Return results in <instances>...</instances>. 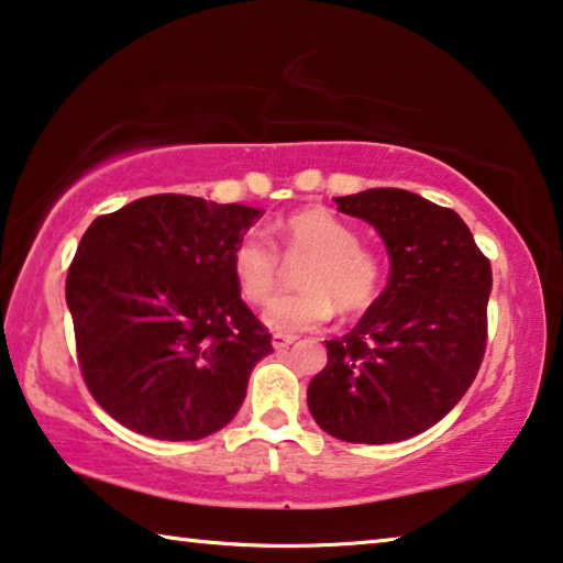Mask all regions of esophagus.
Returning a JSON list of instances; mask_svg holds the SVG:
<instances>
[{
	"instance_id": "1",
	"label": "esophagus",
	"mask_w": 563,
	"mask_h": 563,
	"mask_svg": "<svg viewBox=\"0 0 563 563\" xmlns=\"http://www.w3.org/2000/svg\"><path fill=\"white\" fill-rule=\"evenodd\" d=\"M294 342H297V336H294V334H282V332H276V334L272 336V344H274V350H276V352L289 350Z\"/></svg>"
}]
</instances>
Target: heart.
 Wrapping results in <instances>:
<instances>
[{"mask_svg":"<svg viewBox=\"0 0 563 563\" xmlns=\"http://www.w3.org/2000/svg\"><path fill=\"white\" fill-rule=\"evenodd\" d=\"M274 239L287 256H301L299 291L274 299L264 322L276 332H299L327 322L334 309L344 317L360 314L379 291L383 266L369 249L360 246L357 231L322 206H311L274 223ZM231 272L252 305H264L279 284V256L258 233L233 246Z\"/></svg>","mask_w":563,"mask_h":563,"instance_id":"obj_1","label":"heart"}]
</instances>
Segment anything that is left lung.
I'll return each instance as SVG.
<instances>
[{"label":"left lung","instance_id":"1","mask_svg":"<svg viewBox=\"0 0 563 563\" xmlns=\"http://www.w3.org/2000/svg\"><path fill=\"white\" fill-rule=\"evenodd\" d=\"M385 241L390 279L347 334L327 340L311 418L344 443H400L468 393L486 352L490 262L451 209L402 188L334 198Z\"/></svg>","mask_w":563,"mask_h":563}]
</instances>
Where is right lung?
<instances>
[{"mask_svg":"<svg viewBox=\"0 0 563 563\" xmlns=\"http://www.w3.org/2000/svg\"><path fill=\"white\" fill-rule=\"evenodd\" d=\"M258 209L145 196L85 231L67 272L85 385L120 426L201 440L233 420L272 334L241 299L233 246Z\"/></svg>","mask_w":563,"mask_h":563,"instance_id":"1","label":"right lung"}]
</instances>
